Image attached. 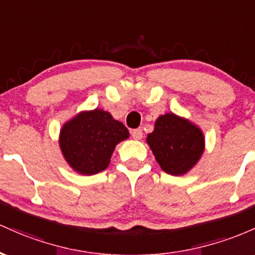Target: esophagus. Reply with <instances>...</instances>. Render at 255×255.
<instances>
[{
  "instance_id": "1",
  "label": "esophagus",
  "mask_w": 255,
  "mask_h": 255,
  "mask_svg": "<svg viewBox=\"0 0 255 255\" xmlns=\"http://www.w3.org/2000/svg\"><path fill=\"white\" fill-rule=\"evenodd\" d=\"M131 136H132L133 139H137V141L142 139V137H143L142 128H136V130L131 131Z\"/></svg>"
}]
</instances>
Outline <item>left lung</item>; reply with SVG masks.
<instances>
[{
    "instance_id": "8db88e82",
    "label": "left lung",
    "mask_w": 255,
    "mask_h": 255,
    "mask_svg": "<svg viewBox=\"0 0 255 255\" xmlns=\"http://www.w3.org/2000/svg\"><path fill=\"white\" fill-rule=\"evenodd\" d=\"M145 141L161 170L171 176H183L193 170L205 151L201 128L174 113L160 116Z\"/></svg>"
}]
</instances>
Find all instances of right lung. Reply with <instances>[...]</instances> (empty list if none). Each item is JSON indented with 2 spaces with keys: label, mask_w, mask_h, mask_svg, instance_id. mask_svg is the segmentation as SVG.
<instances>
[{
  "label": "right lung",
  "mask_w": 255,
  "mask_h": 255,
  "mask_svg": "<svg viewBox=\"0 0 255 255\" xmlns=\"http://www.w3.org/2000/svg\"><path fill=\"white\" fill-rule=\"evenodd\" d=\"M130 137L125 125L101 108L82 111L60 128L59 145L68 166L83 176L108 167L117 144Z\"/></svg>",
  "instance_id": "1"
}]
</instances>
